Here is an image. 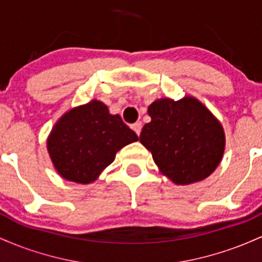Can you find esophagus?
<instances>
[{"mask_svg":"<svg viewBox=\"0 0 262 262\" xmlns=\"http://www.w3.org/2000/svg\"><path fill=\"white\" fill-rule=\"evenodd\" d=\"M132 129L135 132V134L137 135H140V132H141V123L140 122H137L134 123V124H132Z\"/></svg>","mask_w":262,"mask_h":262,"instance_id":"esophagus-1","label":"esophagus"}]
</instances>
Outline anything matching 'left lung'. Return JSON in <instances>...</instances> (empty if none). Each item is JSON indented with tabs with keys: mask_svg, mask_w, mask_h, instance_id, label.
I'll use <instances>...</instances> for the list:
<instances>
[{
	"mask_svg": "<svg viewBox=\"0 0 262 262\" xmlns=\"http://www.w3.org/2000/svg\"><path fill=\"white\" fill-rule=\"evenodd\" d=\"M151 122L140 133V143L151 151L165 176L177 185H189L208 177L224 152L221 123L193 97L152 102Z\"/></svg>",
	"mask_w": 262,
	"mask_h": 262,
	"instance_id": "left-lung-1",
	"label": "left lung"
}]
</instances>
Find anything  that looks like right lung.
I'll list each match as a JSON object with an SVG mask.
<instances>
[{"mask_svg": "<svg viewBox=\"0 0 262 262\" xmlns=\"http://www.w3.org/2000/svg\"><path fill=\"white\" fill-rule=\"evenodd\" d=\"M137 140L121 116L110 114L106 104L95 100L59 119L48 139V151L64 179L90 183L112 164L118 150Z\"/></svg>", "mask_w": 262, "mask_h": 262, "instance_id": "right-lung-1", "label": "right lung"}]
</instances>
